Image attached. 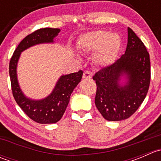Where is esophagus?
Wrapping results in <instances>:
<instances>
[{"instance_id":"esophagus-1","label":"esophagus","mask_w":161,"mask_h":161,"mask_svg":"<svg viewBox=\"0 0 161 161\" xmlns=\"http://www.w3.org/2000/svg\"><path fill=\"white\" fill-rule=\"evenodd\" d=\"M92 72L90 71H85L83 73V78L84 79H90L92 77Z\"/></svg>"}]
</instances>
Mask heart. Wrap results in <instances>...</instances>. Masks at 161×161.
Returning a JSON list of instances; mask_svg holds the SVG:
<instances>
[{"label": "heart", "instance_id": "b5f03b06", "mask_svg": "<svg viewBox=\"0 0 161 161\" xmlns=\"http://www.w3.org/2000/svg\"><path fill=\"white\" fill-rule=\"evenodd\" d=\"M120 37L118 34H109L100 30L87 34L83 39V47L87 50H98L101 47L99 58L104 64H108L114 58L120 47Z\"/></svg>", "mask_w": 161, "mask_h": 161}]
</instances>
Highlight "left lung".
I'll use <instances>...</instances> for the list:
<instances>
[{"instance_id": "1", "label": "left lung", "mask_w": 161, "mask_h": 161, "mask_svg": "<svg viewBox=\"0 0 161 161\" xmlns=\"http://www.w3.org/2000/svg\"><path fill=\"white\" fill-rule=\"evenodd\" d=\"M125 73L127 85L118 84ZM97 84L95 104L108 121H121L137 111L148 92L150 82V54L142 40L128 28L125 53L113 64L102 68L92 77Z\"/></svg>"}]
</instances>
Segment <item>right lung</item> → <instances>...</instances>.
<instances>
[{"label": "right lung", "mask_w": 161, "mask_h": 161, "mask_svg": "<svg viewBox=\"0 0 161 161\" xmlns=\"http://www.w3.org/2000/svg\"><path fill=\"white\" fill-rule=\"evenodd\" d=\"M59 32V29L43 28L29 34L18 45L9 63L13 97L25 114L40 124L56 123L62 118L69 103L71 92L82 79L83 71L79 70L78 72L62 75L57 82L52 93L47 98L32 100L26 98L20 90L16 75V66L21 52L38 43H52Z\"/></svg>", "instance_id": "right-lung-1"}]
</instances>
